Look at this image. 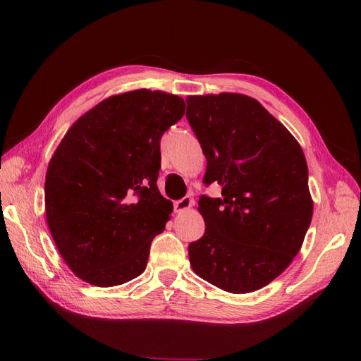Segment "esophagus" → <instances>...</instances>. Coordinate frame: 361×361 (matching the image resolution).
Returning <instances> with one entry per match:
<instances>
[{
	"mask_svg": "<svg viewBox=\"0 0 361 361\" xmlns=\"http://www.w3.org/2000/svg\"><path fill=\"white\" fill-rule=\"evenodd\" d=\"M192 204H194V200H192V197H189V195H186V197H183L181 200H178V202H175V212H185V211H188L189 208H192Z\"/></svg>",
	"mask_w": 361,
	"mask_h": 361,
	"instance_id": "1",
	"label": "esophagus"
}]
</instances>
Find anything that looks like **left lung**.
Here are the masks:
<instances>
[{
	"label": "left lung",
	"mask_w": 361,
	"mask_h": 361,
	"mask_svg": "<svg viewBox=\"0 0 361 361\" xmlns=\"http://www.w3.org/2000/svg\"><path fill=\"white\" fill-rule=\"evenodd\" d=\"M186 118L208 161L202 195L204 234L189 245L192 270L229 293L265 287L301 250L313 202L301 145L256 99L189 96Z\"/></svg>",
	"instance_id": "1"
}]
</instances>
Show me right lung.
<instances>
[{
    "label": "right lung",
    "instance_id": "add662e5",
    "mask_svg": "<svg viewBox=\"0 0 361 361\" xmlns=\"http://www.w3.org/2000/svg\"><path fill=\"white\" fill-rule=\"evenodd\" d=\"M185 101L135 90L99 102L68 130L49 161L46 220L73 273L97 287L121 286L147 265L172 202L159 194V140Z\"/></svg>",
    "mask_w": 361,
    "mask_h": 361
}]
</instances>
